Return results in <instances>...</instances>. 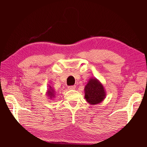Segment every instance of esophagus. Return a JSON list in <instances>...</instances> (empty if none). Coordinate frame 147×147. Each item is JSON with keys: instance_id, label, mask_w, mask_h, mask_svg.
Here are the masks:
<instances>
[{"instance_id": "1", "label": "esophagus", "mask_w": 147, "mask_h": 147, "mask_svg": "<svg viewBox=\"0 0 147 147\" xmlns=\"http://www.w3.org/2000/svg\"><path fill=\"white\" fill-rule=\"evenodd\" d=\"M68 89H69V90H74V89H76V86H69V87H68Z\"/></svg>"}]
</instances>
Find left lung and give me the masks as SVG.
Segmentation results:
<instances>
[{
    "mask_svg": "<svg viewBox=\"0 0 147 147\" xmlns=\"http://www.w3.org/2000/svg\"><path fill=\"white\" fill-rule=\"evenodd\" d=\"M86 100L91 105L100 104L106 98V90L103 84L96 78H91L84 88Z\"/></svg>",
    "mask_w": 147,
    "mask_h": 147,
    "instance_id": "1",
    "label": "left lung"
}]
</instances>
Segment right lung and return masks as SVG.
<instances>
[{
	"label": "right lung",
	"instance_id": "1",
	"mask_svg": "<svg viewBox=\"0 0 147 147\" xmlns=\"http://www.w3.org/2000/svg\"><path fill=\"white\" fill-rule=\"evenodd\" d=\"M56 93V91L54 90V88L51 86L49 85V88H47V91L46 92V94H47V97H48L50 100H53V99L55 98Z\"/></svg>",
	"mask_w": 147,
	"mask_h": 147
}]
</instances>
